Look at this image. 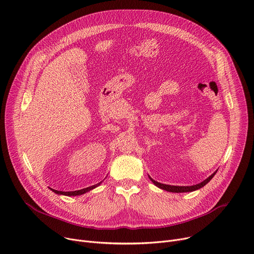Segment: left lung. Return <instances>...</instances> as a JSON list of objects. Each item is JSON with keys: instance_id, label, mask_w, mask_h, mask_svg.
<instances>
[{"instance_id": "obj_1", "label": "left lung", "mask_w": 254, "mask_h": 254, "mask_svg": "<svg viewBox=\"0 0 254 254\" xmlns=\"http://www.w3.org/2000/svg\"><path fill=\"white\" fill-rule=\"evenodd\" d=\"M217 171L214 172L212 175H210V176L208 178H206L204 181H202L201 183H198L196 185H192V186H173V185H167V184H162V183H159L157 181H154L153 179H151L149 176V179L151 180V182L155 185L158 186L159 188L163 189V190H166V191H169V192H174V193H182V192H192V191H195L197 189H200L201 187H203L204 185H206L211 179L212 177L216 175Z\"/></svg>"}]
</instances>
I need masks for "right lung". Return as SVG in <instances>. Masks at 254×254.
I'll use <instances>...</instances> for the list:
<instances>
[{"instance_id": "right-lung-1", "label": "right lung", "mask_w": 254, "mask_h": 254, "mask_svg": "<svg viewBox=\"0 0 254 254\" xmlns=\"http://www.w3.org/2000/svg\"><path fill=\"white\" fill-rule=\"evenodd\" d=\"M101 183H102V182L97 183V184H95V185H92V186H89V187H87V188H83V189H81V190H76V191H67V192H65V191H58V190H55V189H52V188H50V189H51L52 191H54L55 193H57V194L67 195V196H76V195H81V194H84V193L90 191L91 189H93V188L99 186Z\"/></svg>"}]
</instances>
